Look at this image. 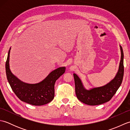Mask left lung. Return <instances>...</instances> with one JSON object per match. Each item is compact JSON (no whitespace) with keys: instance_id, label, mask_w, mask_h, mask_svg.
<instances>
[{"instance_id":"1","label":"left lung","mask_w":130,"mask_h":130,"mask_svg":"<svg viewBox=\"0 0 130 130\" xmlns=\"http://www.w3.org/2000/svg\"><path fill=\"white\" fill-rule=\"evenodd\" d=\"M121 57L117 75L115 78L104 86L93 88L87 90L83 86L82 82L75 74H74L75 93L79 100L90 106H96L106 103L111 100L122 83L123 74V52L120 46Z\"/></svg>"}]
</instances>
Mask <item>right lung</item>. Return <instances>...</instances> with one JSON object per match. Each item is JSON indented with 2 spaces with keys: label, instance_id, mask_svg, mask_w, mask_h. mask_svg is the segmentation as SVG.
Segmentation results:
<instances>
[{
  "label": "right lung",
  "instance_id": "1",
  "mask_svg": "<svg viewBox=\"0 0 130 130\" xmlns=\"http://www.w3.org/2000/svg\"><path fill=\"white\" fill-rule=\"evenodd\" d=\"M9 54L8 52L5 63L8 81L12 89L21 101L34 106H42L53 100L55 95V83L65 73V68L57 69L49 74L43 81L30 84L21 82L11 73L9 69Z\"/></svg>",
  "mask_w": 130,
  "mask_h": 130
}]
</instances>
